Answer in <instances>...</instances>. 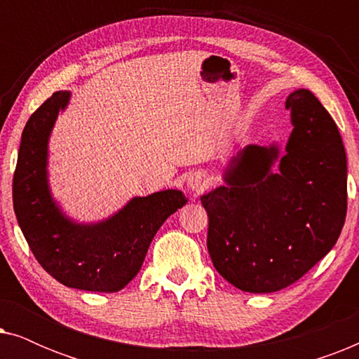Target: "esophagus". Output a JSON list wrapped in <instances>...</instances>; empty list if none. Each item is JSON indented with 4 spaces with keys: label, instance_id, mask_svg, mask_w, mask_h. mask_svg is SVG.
Returning <instances> with one entry per match:
<instances>
[{
    "label": "esophagus",
    "instance_id": "1",
    "mask_svg": "<svg viewBox=\"0 0 359 359\" xmlns=\"http://www.w3.org/2000/svg\"><path fill=\"white\" fill-rule=\"evenodd\" d=\"M188 188L193 191L194 194L203 193V191L208 188V178L203 173H194L189 176L188 180Z\"/></svg>",
    "mask_w": 359,
    "mask_h": 359
}]
</instances>
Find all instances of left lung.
I'll return each instance as SVG.
<instances>
[{
	"label": "left lung",
	"mask_w": 359,
	"mask_h": 359,
	"mask_svg": "<svg viewBox=\"0 0 359 359\" xmlns=\"http://www.w3.org/2000/svg\"><path fill=\"white\" fill-rule=\"evenodd\" d=\"M286 109L294 129L284 155L276 144L247 145L230 158L225 186L201 196L214 268L245 292L296 283L345 224L346 154L335 121L309 90L291 93Z\"/></svg>",
	"instance_id": "left-lung-1"
}]
</instances>
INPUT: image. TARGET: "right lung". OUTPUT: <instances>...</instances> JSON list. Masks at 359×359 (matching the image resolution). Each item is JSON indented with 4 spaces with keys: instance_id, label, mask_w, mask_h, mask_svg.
Masks as SVG:
<instances>
[{
    "instance_id": "add662e5",
    "label": "right lung",
    "mask_w": 359,
    "mask_h": 359,
    "mask_svg": "<svg viewBox=\"0 0 359 359\" xmlns=\"http://www.w3.org/2000/svg\"><path fill=\"white\" fill-rule=\"evenodd\" d=\"M70 91H57L29 117L13 178L18 224L41 266L63 286L116 292L140 271L155 233L188 203L178 189L132 198L101 222L78 224L53 201L48 186V137Z\"/></svg>"
}]
</instances>
